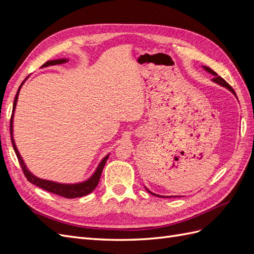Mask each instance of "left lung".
<instances>
[{
  "instance_id": "left-lung-1",
  "label": "left lung",
  "mask_w": 254,
  "mask_h": 254,
  "mask_svg": "<svg viewBox=\"0 0 254 254\" xmlns=\"http://www.w3.org/2000/svg\"><path fill=\"white\" fill-rule=\"evenodd\" d=\"M203 68H204V70L206 71V72H209L210 74H212L213 76H214V78L212 79V81L213 82H215V83H217V84H219V86H221V87H224V88H226V89H228L229 91H231L232 92V93L234 94V95H236L235 94V92H234V90L232 89V87L231 86H230V84L225 80V79H222L221 77H220V76H218L216 73H215L213 70H212V68H210L209 66H202ZM146 190H147V191H148V193H150V194H152V195H155V196H158V197H163V198H170V196H161V195H158V194H155V193H152V191H150L147 188H145Z\"/></svg>"
}]
</instances>
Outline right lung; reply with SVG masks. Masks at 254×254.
Wrapping results in <instances>:
<instances>
[{
	"label": "right lung",
	"instance_id": "right-lung-1",
	"mask_svg": "<svg viewBox=\"0 0 254 254\" xmlns=\"http://www.w3.org/2000/svg\"><path fill=\"white\" fill-rule=\"evenodd\" d=\"M68 59L67 58H61V59H55V60H50L47 61L42 66V67H48L51 65H56V64H65L67 63ZM28 78V77H27ZM25 78V80L27 79ZM25 80L23 81L20 87L17 91V94L16 97H14V101H13V106H12V114H11V120H10V135H11V142H12V146H13V149L14 152H16L17 158L19 160V163L22 167L23 173H24L25 177L27 178V180L35 184V186L39 187L45 190L51 191L53 194H56L59 196H63L64 198H77V197H82V196H86L88 194H90L92 190H93L98 184L99 178H101V175L103 172V168L107 162V160L109 158L110 153L108 155L105 156L101 162L98 163L96 170L94 171V173L90 176V178H88L87 180H84L82 182H77V183H60V182H56V181H51V180H47V179H41L39 177H36L34 174H32L30 172L24 160H23L22 156L20 155V152L17 148V145L14 143V139H13V115H14V111H16V106H17V102H18V97H19V93H20V90L22 88L23 84H24Z\"/></svg>",
	"mask_w": 254,
	"mask_h": 254
}]
</instances>
